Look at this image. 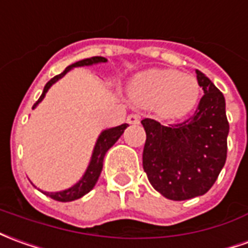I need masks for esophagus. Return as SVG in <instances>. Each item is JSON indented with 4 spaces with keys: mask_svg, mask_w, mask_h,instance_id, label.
Instances as JSON below:
<instances>
[{
    "mask_svg": "<svg viewBox=\"0 0 248 248\" xmlns=\"http://www.w3.org/2000/svg\"><path fill=\"white\" fill-rule=\"evenodd\" d=\"M127 124H140V121H141V117L138 115V114H130V115H127Z\"/></svg>",
    "mask_w": 248,
    "mask_h": 248,
    "instance_id": "1",
    "label": "esophagus"
}]
</instances>
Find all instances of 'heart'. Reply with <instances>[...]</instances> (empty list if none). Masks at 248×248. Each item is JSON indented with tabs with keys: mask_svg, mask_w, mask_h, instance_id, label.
I'll return each mask as SVG.
<instances>
[{
	"mask_svg": "<svg viewBox=\"0 0 248 248\" xmlns=\"http://www.w3.org/2000/svg\"><path fill=\"white\" fill-rule=\"evenodd\" d=\"M131 100L143 108H155L162 118L184 117L196 106L200 86L190 74L176 70H149L131 80Z\"/></svg>",
	"mask_w": 248,
	"mask_h": 248,
	"instance_id": "b5f03b06",
	"label": "heart"
}]
</instances>
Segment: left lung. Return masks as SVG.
<instances>
[{
	"label": "left lung",
	"mask_w": 248,
	"mask_h": 248,
	"mask_svg": "<svg viewBox=\"0 0 248 248\" xmlns=\"http://www.w3.org/2000/svg\"><path fill=\"white\" fill-rule=\"evenodd\" d=\"M196 76L204 95L193 115L168 126L141 121L146 131L143 170L154 189L176 202L207 193L227 158L226 100L202 72L196 70Z\"/></svg>",
	"instance_id": "obj_1"
}]
</instances>
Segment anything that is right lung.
Returning a JSON list of instances; mask_svg holds the SVG:
<instances>
[{
	"label": "right lung",
	"instance_id": "right-lung-1",
	"mask_svg": "<svg viewBox=\"0 0 248 248\" xmlns=\"http://www.w3.org/2000/svg\"><path fill=\"white\" fill-rule=\"evenodd\" d=\"M106 59L102 58V56H94V58L83 59V60H79V62H76V63L68 65L62 74H59V75H56L55 78H52L51 80L46 83L43 94H41V96L39 98V100L34 103L32 108H34L41 100L44 99L48 88L51 87L55 82H58L59 79H62L71 68H74V67H83V65H91V64L96 63H106ZM127 126H129V124H119L117 127H112V129H107L105 130V131H102V134L99 136L98 141H96V145H95L94 153H93V157H91V161H90V165H88L87 170L84 173V176L82 177V180H80L78 184L74 185V186H71L70 189L62 190V192H44L46 196H49L51 199H53V200H56V202H72V200H76V199H80V197L84 196L86 193H88L90 190L94 188L95 184H96V181H98V178H99L102 168H103V158H105V154L107 153V150L111 148L115 142L118 141V138L124 134V129H126Z\"/></svg>",
	"mask_w": 248,
	"mask_h": 248
}]
</instances>
